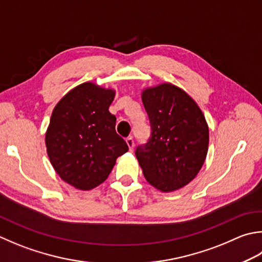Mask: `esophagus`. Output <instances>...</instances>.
Segmentation results:
<instances>
[{
    "label": "esophagus",
    "mask_w": 262,
    "mask_h": 262,
    "mask_svg": "<svg viewBox=\"0 0 262 262\" xmlns=\"http://www.w3.org/2000/svg\"><path fill=\"white\" fill-rule=\"evenodd\" d=\"M126 143H127L128 147H129V151H133V150H134V140H133V137H132V136H129V137H127V138H126Z\"/></svg>",
    "instance_id": "obj_1"
}]
</instances>
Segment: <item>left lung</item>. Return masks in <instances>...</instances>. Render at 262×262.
<instances>
[{
    "instance_id": "8db88e82",
    "label": "left lung",
    "mask_w": 262,
    "mask_h": 262,
    "mask_svg": "<svg viewBox=\"0 0 262 262\" xmlns=\"http://www.w3.org/2000/svg\"><path fill=\"white\" fill-rule=\"evenodd\" d=\"M151 135L135 155L146 181L162 192L181 188L194 179L206 160L209 128L192 97L171 84L142 94Z\"/></svg>"
}]
</instances>
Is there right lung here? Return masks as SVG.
I'll use <instances>...</instances> for the list:
<instances>
[{"instance_id": "obj_1", "label": "right lung", "mask_w": 262, "mask_h": 262, "mask_svg": "<svg viewBox=\"0 0 262 262\" xmlns=\"http://www.w3.org/2000/svg\"><path fill=\"white\" fill-rule=\"evenodd\" d=\"M114 97L112 90L84 83L66 94L51 116L45 136L50 161L64 182L78 189L103 183L117 158L128 151L109 112Z\"/></svg>"}]
</instances>
